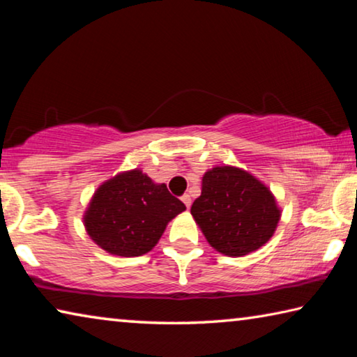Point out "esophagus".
I'll use <instances>...</instances> for the list:
<instances>
[{
  "label": "esophagus",
  "instance_id": "1",
  "mask_svg": "<svg viewBox=\"0 0 357 357\" xmlns=\"http://www.w3.org/2000/svg\"><path fill=\"white\" fill-rule=\"evenodd\" d=\"M181 200H183V203L185 204V208H187V209L190 208V204H192V198H190L189 193H184V195L181 197Z\"/></svg>",
  "mask_w": 357,
  "mask_h": 357
}]
</instances>
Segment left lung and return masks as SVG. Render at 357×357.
Listing matches in <instances>:
<instances>
[{
	"mask_svg": "<svg viewBox=\"0 0 357 357\" xmlns=\"http://www.w3.org/2000/svg\"><path fill=\"white\" fill-rule=\"evenodd\" d=\"M190 213L217 252L243 257L264 245L275 231L280 209L264 184L241 168L204 173L202 195Z\"/></svg>",
	"mask_w": 357,
	"mask_h": 357,
	"instance_id": "8db88e82",
	"label": "left lung"
}]
</instances>
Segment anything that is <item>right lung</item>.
<instances>
[{
    "mask_svg": "<svg viewBox=\"0 0 357 357\" xmlns=\"http://www.w3.org/2000/svg\"><path fill=\"white\" fill-rule=\"evenodd\" d=\"M184 209L165 184H154L140 170H132L102 184L83 219L89 236L108 253L140 257Z\"/></svg>",
    "mask_w": 357,
    "mask_h": 357,
    "instance_id": "add662e5",
    "label": "right lung"
}]
</instances>
